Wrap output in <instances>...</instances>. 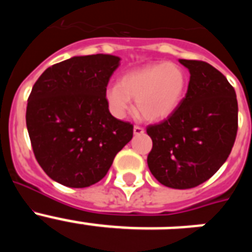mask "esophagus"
<instances>
[{
  "instance_id": "obj_1",
  "label": "esophagus",
  "mask_w": 252,
  "mask_h": 252,
  "mask_svg": "<svg viewBox=\"0 0 252 252\" xmlns=\"http://www.w3.org/2000/svg\"><path fill=\"white\" fill-rule=\"evenodd\" d=\"M144 133V128L140 127V126H133V135H142Z\"/></svg>"
}]
</instances>
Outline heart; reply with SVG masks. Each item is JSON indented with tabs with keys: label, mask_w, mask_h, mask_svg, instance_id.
Wrapping results in <instances>:
<instances>
[{
	"label": "heart",
	"mask_w": 252,
	"mask_h": 252,
	"mask_svg": "<svg viewBox=\"0 0 252 252\" xmlns=\"http://www.w3.org/2000/svg\"><path fill=\"white\" fill-rule=\"evenodd\" d=\"M187 74L173 63H157L125 74L119 84L106 90L104 98L116 119H124L132 111L135 99L137 111L149 121H160L177 111L187 91Z\"/></svg>",
	"instance_id": "obj_1"
}]
</instances>
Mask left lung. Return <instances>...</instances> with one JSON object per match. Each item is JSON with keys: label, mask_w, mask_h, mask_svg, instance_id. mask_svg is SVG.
I'll list each match as a JSON object with an SVG mask.
<instances>
[{"label": "left lung", "mask_w": 252, "mask_h": 252, "mask_svg": "<svg viewBox=\"0 0 252 252\" xmlns=\"http://www.w3.org/2000/svg\"><path fill=\"white\" fill-rule=\"evenodd\" d=\"M189 70L186 97L173 115L146 128L148 165L158 182L194 188L223 165L237 133V98L223 74L201 60L179 59Z\"/></svg>", "instance_id": "left-lung-1"}]
</instances>
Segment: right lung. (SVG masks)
Instances as JSON below:
<instances>
[{
	"label": "right lung",
	"instance_id": "1",
	"mask_svg": "<svg viewBox=\"0 0 252 252\" xmlns=\"http://www.w3.org/2000/svg\"><path fill=\"white\" fill-rule=\"evenodd\" d=\"M120 58L73 57L49 66L31 90L26 126L35 158L46 174L70 188L102 179L133 126L110 113L104 93Z\"/></svg>",
	"mask_w": 252,
	"mask_h": 252
}]
</instances>
